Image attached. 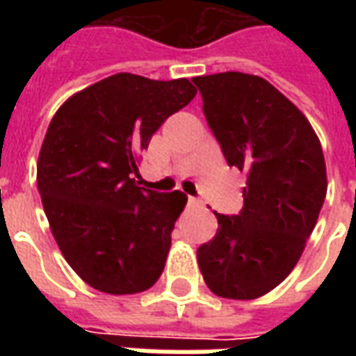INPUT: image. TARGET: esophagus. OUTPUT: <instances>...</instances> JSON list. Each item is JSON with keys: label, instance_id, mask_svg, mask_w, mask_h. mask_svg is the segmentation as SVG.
Returning a JSON list of instances; mask_svg holds the SVG:
<instances>
[{"label": "esophagus", "instance_id": "esophagus-1", "mask_svg": "<svg viewBox=\"0 0 356 356\" xmlns=\"http://www.w3.org/2000/svg\"><path fill=\"white\" fill-rule=\"evenodd\" d=\"M188 206H202V202L198 198H188Z\"/></svg>", "mask_w": 356, "mask_h": 356}]
</instances>
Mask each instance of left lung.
Segmentation results:
<instances>
[{
  "instance_id": "8db88e82",
  "label": "left lung",
  "mask_w": 356,
  "mask_h": 356,
  "mask_svg": "<svg viewBox=\"0 0 356 356\" xmlns=\"http://www.w3.org/2000/svg\"><path fill=\"white\" fill-rule=\"evenodd\" d=\"M193 81L227 162L248 173L242 211L216 213V236L198 248L202 276L219 298H261L293 270L316 225L328 188L321 140L305 114L259 76Z\"/></svg>"
}]
</instances>
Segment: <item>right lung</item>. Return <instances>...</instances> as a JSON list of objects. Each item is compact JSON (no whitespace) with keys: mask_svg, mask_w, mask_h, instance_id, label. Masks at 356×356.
Returning <instances> with one entry per match:
<instances>
[{"mask_svg":"<svg viewBox=\"0 0 356 356\" xmlns=\"http://www.w3.org/2000/svg\"><path fill=\"white\" fill-rule=\"evenodd\" d=\"M194 95L186 78L120 72L74 93L51 120L38 191L58 250L95 290L139 293L162 275L186 196L143 188L131 175L156 129Z\"/></svg>","mask_w":356,"mask_h":356,"instance_id":"1","label":"right lung"}]
</instances>
